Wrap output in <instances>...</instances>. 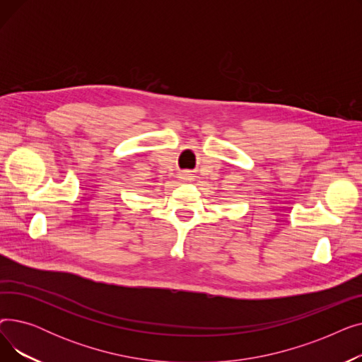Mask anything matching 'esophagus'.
I'll return each mask as SVG.
<instances>
[{
  "mask_svg": "<svg viewBox=\"0 0 362 362\" xmlns=\"http://www.w3.org/2000/svg\"><path fill=\"white\" fill-rule=\"evenodd\" d=\"M185 177H187V175H185Z\"/></svg>",
  "mask_w": 362,
  "mask_h": 362,
  "instance_id": "obj_1",
  "label": "esophagus"
}]
</instances>
